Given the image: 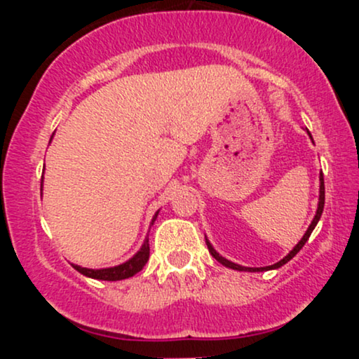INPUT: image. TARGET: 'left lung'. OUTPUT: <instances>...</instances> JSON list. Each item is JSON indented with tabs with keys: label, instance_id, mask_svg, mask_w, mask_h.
I'll use <instances>...</instances> for the list:
<instances>
[{
	"label": "left lung",
	"instance_id": "obj_1",
	"mask_svg": "<svg viewBox=\"0 0 359 359\" xmlns=\"http://www.w3.org/2000/svg\"><path fill=\"white\" fill-rule=\"evenodd\" d=\"M311 135V133H309ZM320 191H319V205H317V212H316V216H314V219H312V222H311V226H309V229L306 231V234H304V238L302 240H300L299 243H297V246H295L294 250L290 251V253L287 255L285 258L283 259H280L278 263H275V265H270V266H262V269H246V266H241V265H236V263H233V262H229V259H226V258H222V257H219V253H217L216 250L212 248L211 246V243L209 241H205V245H208V250H209V253L212 255L214 258L217 259V262L221 263V265H224V266H228V269H233V270H240V271H243V270H248V271H263V270H273V269H280V266L282 265H285L287 262H290L292 258L295 257V255L299 253L300 250H302V246L306 245L307 243V240H309V236H311V233L314 231V228H316V224L317 222H319V219H320V214H323V211H324V175H323V172H320Z\"/></svg>",
	"mask_w": 359,
	"mask_h": 359
}]
</instances>
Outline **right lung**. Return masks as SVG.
<instances>
[{
  "label": "right lung",
  "mask_w": 359,
  "mask_h": 359,
  "mask_svg": "<svg viewBox=\"0 0 359 359\" xmlns=\"http://www.w3.org/2000/svg\"><path fill=\"white\" fill-rule=\"evenodd\" d=\"M156 214L154 221L156 219ZM148 257H150V245H148V238H147L145 243H143L142 250H140L133 258L128 259L126 263H123V265L113 266V269H102V270L82 269V266H77V265H72V266L79 271V273L86 275V277L96 278V280H108V282H116V280H125V278L133 277V275H137L138 271L147 265Z\"/></svg>",
  "instance_id": "add662e5"
}]
</instances>
